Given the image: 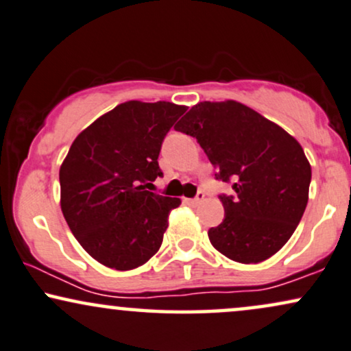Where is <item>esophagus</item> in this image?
Listing matches in <instances>:
<instances>
[{"label":"esophagus","mask_w":351,"mask_h":351,"mask_svg":"<svg viewBox=\"0 0 351 351\" xmlns=\"http://www.w3.org/2000/svg\"><path fill=\"white\" fill-rule=\"evenodd\" d=\"M204 199H206V194H204L202 191H201V193H197V196L194 197V199H186V202L194 204V206H196V204H201V202L204 201Z\"/></svg>","instance_id":"obj_1"}]
</instances>
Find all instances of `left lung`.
<instances>
[{"label": "left lung", "mask_w": 351, "mask_h": 351, "mask_svg": "<svg viewBox=\"0 0 351 351\" xmlns=\"http://www.w3.org/2000/svg\"><path fill=\"white\" fill-rule=\"evenodd\" d=\"M175 128L196 137L217 180L233 183L234 196H220L223 221L208 230L212 246L241 264L280 251L309 197L311 165L298 141L234 100L199 101Z\"/></svg>", "instance_id": "obj_1"}]
</instances>
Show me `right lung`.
I'll return each mask as SVG.
<instances>
[{"mask_svg": "<svg viewBox=\"0 0 351 351\" xmlns=\"http://www.w3.org/2000/svg\"><path fill=\"white\" fill-rule=\"evenodd\" d=\"M188 106L124 101L79 134L60 168L61 210L97 263L131 270L160 250L178 197L147 191L162 176L158 154Z\"/></svg>", "mask_w": 351, "mask_h": 351, "instance_id": "add662e5", "label": "right lung"}]
</instances>
